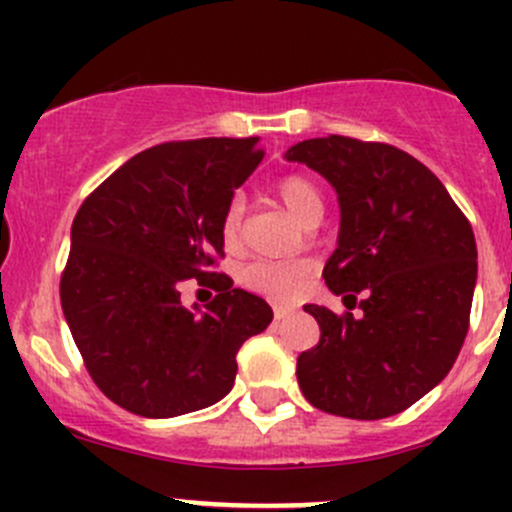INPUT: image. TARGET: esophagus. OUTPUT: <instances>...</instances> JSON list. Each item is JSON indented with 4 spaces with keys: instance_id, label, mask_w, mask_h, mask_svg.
Wrapping results in <instances>:
<instances>
[{
    "instance_id": "obj_1",
    "label": "esophagus",
    "mask_w": 512,
    "mask_h": 512,
    "mask_svg": "<svg viewBox=\"0 0 512 512\" xmlns=\"http://www.w3.org/2000/svg\"><path fill=\"white\" fill-rule=\"evenodd\" d=\"M275 319H287L289 314H294V307L292 304H275Z\"/></svg>"
}]
</instances>
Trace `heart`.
Here are the masks:
<instances>
[{"label":"heart","mask_w":512,"mask_h":512,"mask_svg":"<svg viewBox=\"0 0 512 512\" xmlns=\"http://www.w3.org/2000/svg\"><path fill=\"white\" fill-rule=\"evenodd\" d=\"M275 193L287 205L289 213L307 225L309 220L324 215V200L317 185L304 175H285L275 183ZM242 218L245 205L240 198H232L225 205L220 218V240L227 250L237 247L242 235ZM312 265L307 260H252L240 270V282L252 292L267 294L275 299H289L299 292L302 282L307 280Z\"/></svg>","instance_id":"heart-1"}]
</instances>
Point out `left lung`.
Returning <instances> with one entry per match:
<instances>
[{"label": "left lung", "mask_w": 512, "mask_h": 512, "mask_svg": "<svg viewBox=\"0 0 512 512\" xmlns=\"http://www.w3.org/2000/svg\"><path fill=\"white\" fill-rule=\"evenodd\" d=\"M287 160L337 190L339 245L322 277L347 309H361L354 317L304 307L319 342L297 356L299 389L334 416L401 414L451 371L463 347L478 275L473 227L441 180L389 143L309 138Z\"/></svg>", "instance_id": "1"}]
</instances>
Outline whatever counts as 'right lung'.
<instances>
[{"label":"right lung","instance_id":"right-lung-1","mask_svg":"<svg viewBox=\"0 0 512 512\" xmlns=\"http://www.w3.org/2000/svg\"><path fill=\"white\" fill-rule=\"evenodd\" d=\"M260 138L170 141L133 156L81 203L61 272V309L91 379L146 418L205 409L235 384L237 352L272 322L257 294L215 272L220 218L260 165ZM188 279L219 292L203 313Z\"/></svg>","mask_w":512,"mask_h":512}]
</instances>
